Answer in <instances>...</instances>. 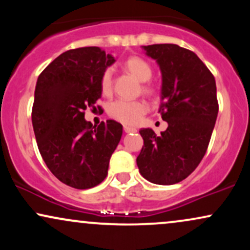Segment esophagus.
Wrapping results in <instances>:
<instances>
[{
	"instance_id": "esophagus-1",
	"label": "esophagus",
	"mask_w": 250,
	"mask_h": 250,
	"mask_svg": "<svg viewBox=\"0 0 250 250\" xmlns=\"http://www.w3.org/2000/svg\"><path fill=\"white\" fill-rule=\"evenodd\" d=\"M123 130H125V133H136L137 129L134 127H129V125H125V127H123Z\"/></svg>"
}]
</instances>
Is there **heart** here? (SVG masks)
<instances>
[{
	"mask_svg": "<svg viewBox=\"0 0 250 250\" xmlns=\"http://www.w3.org/2000/svg\"><path fill=\"white\" fill-rule=\"evenodd\" d=\"M125 67L127 68L130 74L136 77L140 81L145 82L142 84V91L148 95H153L156 91L154 85L150 83L146 82L150 80L153 75V69H151L150 64L141 59L139 56L129 57L127 61L125 62ZM114 84V69L113 68H107L103 71L101 76V89L103 94H110L113 90ZM148 105L147 103L142 100H134V101H129V100H116L109 103L108 105V115L115 121H119L123 125H136L142 116L147 113Z\"/></svg>",
	"mask_w": 250,
	"mask_h": 250,
	"instance_id": "1",
	"label": "heart"
}]
</instances>
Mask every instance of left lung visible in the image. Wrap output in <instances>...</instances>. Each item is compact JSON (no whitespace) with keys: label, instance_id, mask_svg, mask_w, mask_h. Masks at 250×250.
<instances>
[{"label":"left lung","instance_id":"8db88e82","mask_svg":"<svg viewBox=\"0 0 250 250\" xmlns=\"http://www.w3.org/2000/svg\"><path fill=\"white\" fill-rule=\"evenodd\" d=\"M162 73L159 113L168 123L160 135L140 130L143 139L136 159L140 174L155 185H174L196 169L207 151L219 113L216 83L193 51L177 44L143 45Z\"/></svg>","mask_w":250,"mask_h":250}]
</instances>
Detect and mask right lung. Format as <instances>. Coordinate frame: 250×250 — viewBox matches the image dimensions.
I'll use <instances>...</instances> for the list:
<instances>
[{
    "mask_svg": "<svg viewBox=\"0 0 250 250\" xmlns=\"http://www.w3.org/2000/svg\"><path fill=\"white\" fill-rule=\"evenodd\" d=\"M115 62L99 47L65 51L40 74L31 121L47 167L62 183L76 189L100 185L122 136L114 120L93 125L84 110L101 97V76Z\"/></svg>",
    "mask_w": 250,
    "mask_h": 250,
    "instance_id": "add662e5",
    "label": "right lung"
}]
</instances>
